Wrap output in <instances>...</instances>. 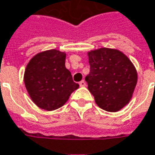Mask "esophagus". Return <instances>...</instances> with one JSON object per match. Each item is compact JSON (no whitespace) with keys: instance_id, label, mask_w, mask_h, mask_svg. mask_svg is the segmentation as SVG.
I'll return each instance as SVG.
<instances>
[{"instance_id":"obj_1","label":"esophagus","mask_w":155,"mask_h":155,"mask_svg":"<svg viewBox=\"0 0 155 155\" xmlns=\"http://www.w3.org/2000/svg\"><path fill=\"white\" fill-rule=\"evenodd\" d=\"M79 84H80L81 87H85V86H86V82H85L84 81H81L79 82Z\"/></svg>"}]
</instances>
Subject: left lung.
Here are the masks:
<instances>
[{"label":"left lung","instance_id":"1","mask_svg":"<svg viewBox=\"0 0 155 155\" xmlns=\"http://www.w3.org/2000/svg\"><path fill=\"white\" fill-rule=\"evenodd\" d=\"M88 57L91 71L85 81L96 104L107 112H118L129 104L137 85L134 64L118 49L91 50Z\"/></svg>","mask_w":155,"mask_h":155}]
</instances>
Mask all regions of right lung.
Masks as SVG:
<instances>
[{
    "label": "right lung",
    "mask_w": 155,
    "mask_h": 155,
    "mask_svg": "<svg viewBox=\"0 0 155 155\" xmlns=\"http://www.w3.org/2000/svg\"><path fill=\"white\" fill-rule=\"evenodd\" d=\"M65 53L49 49L35 55L27 64L24 81L31 99L47 111L63 106L79 88L65 68Z\"/></svg>",
    "instance_id": "1"
}]
</instances>
